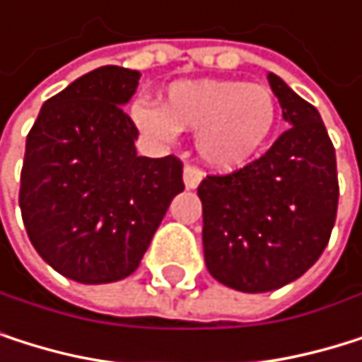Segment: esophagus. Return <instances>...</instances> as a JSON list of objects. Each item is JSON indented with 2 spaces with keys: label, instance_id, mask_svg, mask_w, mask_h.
I'll return each mask as SVG.
<instances>
[{
  "label": "esophagus",
  "instance_id": "34e87169",
  "mask_svg": "<svg viewBox=\"0 0 362 362\" xmlns=\"http://www.w3.org/2000/svg\"><path fill=\"white\" fill-rule=\"evenodd\" d=\"M203 177H205L203 170H198L196 166H185L183 168V183H185L187 189H196L198 185H201Z\"/></svg>",
  "mask_w": 362,
  "mask_h": 362
}]
</instances>
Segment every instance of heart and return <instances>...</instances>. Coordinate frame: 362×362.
<instances>
[{"mask_svg": "<svg viewBox=\"0 0 362 362\" xmlns=\"http://www.w3.org/2000/svg\"><path fill=\"white\" fill-rule=\"evenodd\" d=\"M136 127L157 142L196 132V153L207 166L235 170L259 153L276 122V99L261 83L238 79H181L166 88L164 103L136 101Z\"/></svg>", "mask_w": 362, "mask_h": 362, "instance_id": "b5f03b06", "label": "heart"}]
</instances>
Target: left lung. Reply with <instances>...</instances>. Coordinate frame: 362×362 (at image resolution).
Here are the masks:
<instances>
[{
  "instance_id": "1",
  "label": "left lung",
  "mask_w": 362,
  "mask_h": 362,
  "mask_svg": "<svg viewBox=\"0 0 362 362\" xmlns=\"http://www.w3.org/2000/svg\"><path fill=\"white\" fill-rule=\"evenodd\" d=\"M267 81L289 129L246 168L198 185L209 274L246 293L300 279L324 252L339 203L334 146L320 112L279 75Z\"/></svg>"
}]
</instances>
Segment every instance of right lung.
<instances>
[{
    "instance_id": "obj_1",
    "label": "right lung",
    "mask_w": 362,
    "mask_h": 362,
    "mask_svg": "<svg viewBox=\"0 0 362 362\" xmlns=\"http://www.w3.org/2000/svg\"><path fill=\"white\" fill-rule=\"evenodd\" d=\"M140 73L99 66L42 103L25 142L19 205L36 252L62 276L116 283L134 274L173 198L183 166L136 151L122 107Z\"/></svg>"
}]
</instances>
